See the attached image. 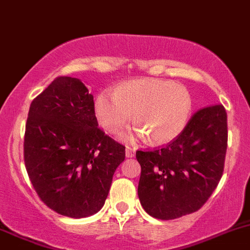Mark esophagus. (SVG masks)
I'll return each instance as SVG.
<instances>
[{"label":"esophagus","instance_id":"obj_1","mask_svg":"<svg viewBox=\"0 0 250 250\" xmlns=\"http://www.w3.org/2000/svg\"><path fill=\"white\" fill-rule=\"evenodd\" d=\"M126 157H133L136 154V149L132 146H126Z\"/></svg>","mask_w":250,"mask_h":250}]
</instances>
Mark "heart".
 I'll use <instances>...</instances> for the list:
<instances>
[{"mask_svg":"<svg viewBox=\"0 0 250 250\" xmlns=\"http://www.w3.org/2000/svg\"><path fill=\"white\" fill-rule=\"evenodd\" d=\"M193 100L186 87L158 79L135 80L117 90H103L95 100L100 124L117 132L132 120L139 136L155 144H167L181 135L192 113Z\"/></svg>","mask_w":250,"mask_h":250,"instance_id":"heart-1","label":"heart"}]
</instances>
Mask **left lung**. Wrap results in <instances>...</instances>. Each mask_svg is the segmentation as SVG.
Returning <instances> with one entry per match:
<instances>
[{
    "label": "left lung",
    "instance_id": "obj_1",
    "mask_svg": "<svg viewBox=\"0 0 250 250\" xmlns=\"http://www.w3.org/2000/svg\"><path fill=\"white\" fill-rule=\"evenodd\" d=\"M227 146V112L214 104L195 112L165 147L138 150V197L146 212L169 221L199 210L222 178Z\"/></svg>",
    "mask_w": 250,
    "mask_h": 250
}]
</instances>
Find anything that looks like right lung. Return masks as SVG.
<instances>
[{
    "label": "right lung",
    "instance_id": "add662e5",
    "mask_svg": "<svg viewBox=\"0 0 250 250\" xmlns=\"http://www.w3.org/2000/svg\"><path fill=\"white\" fill-rule=\"evenodd\" d=\"M94 98L79 79L57 77L33 101L23 158L39 198L62 216L100 211L125 146L98 127Z\"/></svg>",
    "mask_w": 250,
    "mask_h": 250
}]
</instances>
